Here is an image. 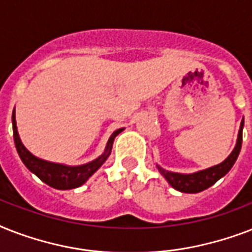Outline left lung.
I'll return each instance as SVG.
<instances>
[{
    "label": "left lung",
    "instance_id": "1",
    "mask_svg": "<svg viewBox=\"0 0 252 252\" xmlns=\"http://www.w3.org/2000/svg\"><path fill=\"white\" fill-rule=\"evenodd\" d=\"M243 124H245V122L242 120L241 128H239L238 140H237V145H235L234 150L231 152L230 156L222 163L207 168V170L193 172V174H178V172L166 171L165 168L159 167V166H157L158 170H159L162 175L165 176L168 183L178 191L184 192V193H197V192L207 189L211 186H213L217 180L221 179L223 175H226L235 163V161H237L241 148H242Z\"/></svg>",
    "mask_w": 252,
    "mask_h": 252
}]
</instances>
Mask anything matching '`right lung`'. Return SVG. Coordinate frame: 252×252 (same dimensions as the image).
I'll return each instance as SVG.
<instances>
[{
  "instance_id": "right-lung-1",
  "label": "right lung",
  "mask_w": 252,
  "mask_h": 252,
  "mask_svg": "<svg viewBox=\"0 0 252 252\" xmlns=\"http://www.w3.org/2000/svg\"><path fill=\"white\" fill-rule=\"evenodd\" d=\"M11 119H13L14 142H15V148H17V152L19 154V157H21L22 162L41 182H44L45 184H48V186L56 188V189H72V188H77L82 186L106 162L107 157L110 156L111 149H112L115 137L123 130V128L115 130L112 136L110 137V140H108V142H107L106 152L100 157L96 158L95 161L89 162V163L82 166H65L43 161V159H39V158H36L35 156L30 153L29 150L23 146L21 138H19V134H18L17 123H15V112L14 111L13 118Z\"/></svg>"
}]
</instances>
